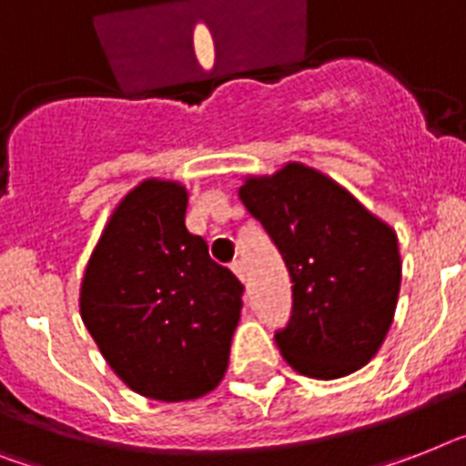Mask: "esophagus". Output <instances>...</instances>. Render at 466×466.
Returning <instances> with one entry per match:
<instances>
[{"mask_svg":"<svg viewBox=\"0 0 466 466\" xmlns=\"http://www.w3.org/2000/svg\"><path fill=\"white\" fill-rule=\"evenodd\" d=\"M230 268H233V274H236L238 279L245 280V267H242V261H240V259L230 261Z\"/></svg>","mask_w":466,"mask_h":466,"instance_id":"1","label":"esophagus"}]
</instances>
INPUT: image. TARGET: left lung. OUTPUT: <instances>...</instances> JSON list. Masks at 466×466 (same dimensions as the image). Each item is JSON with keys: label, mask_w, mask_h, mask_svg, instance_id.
Returning a JSON list of instances; mask_svg holds the SVG:
<instances>
[{"label": "left lung", "mask_w": 466, "mask_h": 466, "mask_svg": "<svg viewBox=\"0 0 466 466\" xmlns=\"http://www.w3.org/2000/svg\"><path fill=\"white\" fill-rule=\"evenodd\" d=\"M242 205L264 226L293 280L276 345L311 379H340L371 360L398 305V236L345 187L302 164L248 178Z\"/></svg>", "instance_id": "8db88e82"}]
</instances>
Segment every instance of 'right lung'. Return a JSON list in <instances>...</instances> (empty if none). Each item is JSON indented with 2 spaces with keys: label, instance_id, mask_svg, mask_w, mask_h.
I'll return each mask as SVG.
<instances>
[{
  "label": "right lung",
  "instance_id": "add662e5",
  "mask_svg": "<svg viewBox=\"0 0 466 466\" xmlns=\"http://www.w3.org/2000/svg\"><path fill=\"white\" fill-rule=\"evenodd\" d=\"M186 187L145 180L123 198L87 261L80 314L136 393L164 402L209 393L228 367L242 283L186 228Z\"/></svg>",
  "mask_w": 466,
  "mask_h": 466
}]
</instances>
